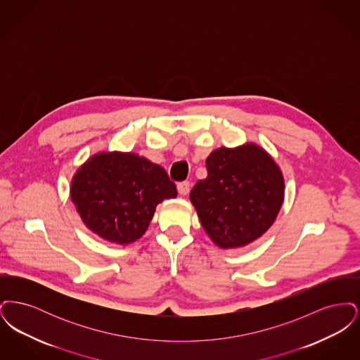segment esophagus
<instances>
[{"instance_id":"1","label":"esophagus","mask_w":360,"mask_h":360,"mask_svg":"<svg viewBox=\"0 0 360 360\" xmlns=\"http://www.w3.org/2000/svg\"><path fill=\"white\" fill-rule=\"evenodd\" d=\"M176 188H178V193H179L181 195H186V194H188V191H190V182H188V181L179 182V184L176 185Z\"/></svg>"}]
</instances>
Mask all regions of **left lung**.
I'll return each instance as SVG.
<instances>
[{"instance_id": "1", "label": "left lung", "mask_w": 360, "mask_h": 360, "mask_svg": "<svg viewBox=\"0 0 360 360\" xmlns=\"http://www.w3.org/2000/svg\"><path fill=\"white\" fill-rule=\"evenodd\" d=\"M205 163L207 176L191 188L190 201L207 236L224 250L259 239L283 204L285 181L274 159L247 143L220 147Z\"/></svg>"}]
</instances>
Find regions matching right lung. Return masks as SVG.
Returning <instances> with one entry per match:
<instances>
[{"label": "right lung", "instance_id": "add662e5", "mask_svg": "<svg viewBox=\"0 0 360 360\" xmlns=\"http://www.w3.org/2000/svg\"><path fill=\"white\" fill-rule=\"evenodd\" d=\"M71 201L86 226L103 240L129 244L140 239L156 205L176 197L167 172L132 153H98L77 170Z\"/></svg>", "mask_w": 360, "mask_h": 360}]
</instances>
